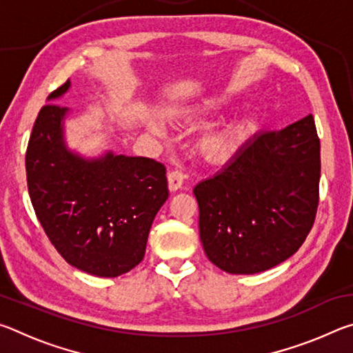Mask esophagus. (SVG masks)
<instances>
[{"instance_id": "obj_1", "label": "esophagus", "mask_w": 353, "mask_h": 353, "mask_svg": "<svg viewBox=\"0 0 353 353\" xmlns=\"http://www.w3.org/2000/svg\"><path fill=\"white\" fill-rule=\"evenodd\" d=\"M183 172L179 171V170H172L168 172V187L171 191H176L179 190L183 185Z\"/></svg>"}]
</instances>
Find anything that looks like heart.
<instances>
[{
    "label": "heart",
    "instance_id": "heart-1",
    "mask_svg": "<svg viewBox=\"0 0 353 353\" xmlns=\"http://www.w3.org/2000/svg\"><path fill=\"white\" fill-rule=\"evenodd\" d=\"M243 134H244V128L236 126L235 129L227 130V132L210 135L201 141L199 149L207 160L219 162V160H224L229 157L232 151L235 149V146L238 145V141L241 140Z\"/></svg>",
    "mask_w": 353,
    "mask_h": 353
}]
</instances>
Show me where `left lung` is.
<instances>
[{"mask_svg": "<svg viewBox=\"0 0 353 353\" xmlns=\"http://www.w3.org/2000/svg\"><path fill=\"white\" fill-rule=\"evenodd\" d=\"M319 179L313 115L256 134L193 190L208 260L229 274H255L290 259L314 224Z\"/></svg>", "mask_w": 353, "mask_h": 353, "instance_id": "left-lung-1", "label": "left lung"}]
</instances>
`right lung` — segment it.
Listing matches in <instances>:
<instances>
[{"label": "right lung", "mask_w": 353, "mask_h": 353, "mask_svg": "<svg viewBox=\"0 0 353 353\" xmlns=\"http://www.w3.org/2000/svg\"><path fill=\"white\" fill-rule=\"evenodd\" d=\"M70 81L50 94L56 99ZM68 109L41 107L26 149L28 191L37 219L62 259L87 274L118 277L145 256L149 229L168 199L157 160L109 152L87 162L63 145Z\"/></svg>", "instance_id": "1"}]
</instances>
